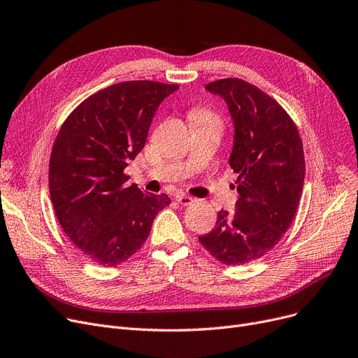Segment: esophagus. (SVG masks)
I'll return each instance as SVG.
<instances>
[{
	"mask_svg": "<svg viewBox=\"0 0 358 358\" xmlns=\"http://www.w3.org/2000/svg\"><path fill=\"white\" fill-rule=\"evenodd\" d=\"M176 201L182 204V206H189V204L193 203V199L190 196H185V194L178 193V194H176Z\"/></svg>",
	"mask_w": 358,
	"mask_h": 358,
	"instance_id": "1",
	"label": "esophagus"
}]
</instances>
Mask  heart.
<instances>
[{
    "label": "heart",
    "mask_w": 358,
    "mask_h": 358,
    "mask_svg": "<svg viewBox=\"0 0 358 358\" xmlns=\"http://www.w3.org/2000/svg\"><path fill=\"white\" fill-rule=\"evenodd\" d=\"M193 123H210L215 126H220V117L216 113L208 107H199L192 113Z\"/></svg>",
    "instance_id": "1"
}]
</instances>
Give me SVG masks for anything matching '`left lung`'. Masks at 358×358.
I'll return each instance as SVG.
<instances>
[{"label":"left lung","instance_id":"obj_1","mask_svg":"<svg viewBox=\"0 0 358 358\" xmlns=\"http://www.w3.org/2000/svg\"><path fill=\"white\" fill-rule=\"evenodd\" d=\"M206 90L223 97L235 124L229 165L238 174L234 213L220 210L201 245L227 266L273 250L296 215L305 181L302 139L287 111L255 85L224 78Z\"/></svg>","mask_w":358,"mask_h":358}]
</instances>
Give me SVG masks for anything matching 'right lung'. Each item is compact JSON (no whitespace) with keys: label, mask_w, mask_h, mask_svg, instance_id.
Segmentation results:
<instances>
[{"label":"right lung","mask_w":358,"mask_h":358,"mask_svg":"<svg viewBox=\"0 0 358 358\" xmlns=\"http://www.w3.org/2000/svg\"><path fill=\"white\" fill-rule=\"evenodd\" d=\"M177 84L126 81L85 99L61 126L49 161V192L66 236L85 257L113 267L148 239L166 194L127 184L124 168L145 146L159 104Z\"/></svg>","instance_id":"obj_1"}]
</instances>
